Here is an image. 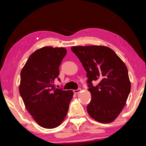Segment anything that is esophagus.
I'll return each instance as SVG.
<instances>
[{
  "label": "esophagus",
  "mask_w": 146,
  "mask_h": 146,
  "mask_svg": "<svg viewBox=\"0 0 146 146\" xmlns=\"http://www.w3.org/2000/svg\"><path fill=\"white\" fill-rule=\"evenodd\" d=\"M81 91V89H78V90H74L73 92L75 94H78Z\"/></svg>",
  "instance_id": "esophagus-1"
}]
</instances>
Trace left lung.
Wrapping results in <instances>:
<instances>
[{"label": "left lung", "mask_w": 146, "mask_h": 146, "mask_svg": "<svg viewBox=\"0 0 146 146\" xmlns=\"http://www.w3.org/2000/svg\"><path fill=\"white\" fill-rule=\"evenodd\" d=\"M71 49L87 72L91 95L88 114L98 122H112L122 111L131 91L126 66L107 46H73ZM93 80L98 82L97 86H92Z\"/></svg>", "instance_id": "obj_1"}]
</instances>
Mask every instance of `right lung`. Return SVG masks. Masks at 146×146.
<instances>
[{
	"label": "right lung",
	"instance_id": "obj_1",
	"mask_svg": "<svg viewBox=\"0 0 146 146\" xmlns=\"http://www.w3.org/2000/svg\"><path fill=\"white\" fill-rule=\"evenodd\" d=\"M66 53L64 48L45 46L36 49L21 72L19 93L26 110L40 126L46 129L61 124L73 96L72 90H62L53 86Z\"/></svg>",
	"mask_w": 146,
	"mask_h": 146
}]
</instances>
